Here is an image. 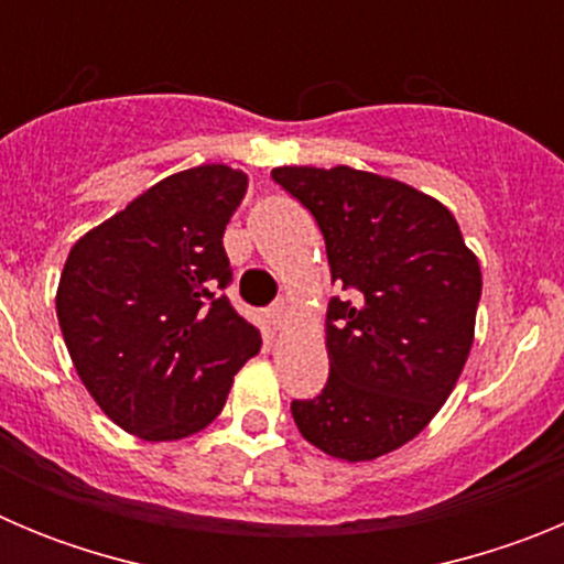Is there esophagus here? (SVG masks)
Returning <instances> with one entry per match:
<instances>
[{"mask_svg": "<svg viewBox=\"0 0 564 564\" xmlns=\"http://www.w3.org/2000/svg\"><path fill=\"white\" fill-rule=\"evenodd\" d=\"M268 318H271V325L276 327V330H282V327L288 325V305H285V302H273V305L268 307Z\"/></svg>", "mask_w": 564, "mask_h": 564, "instance_id": "obj_1", "label": "esophagus"}]
</instances>
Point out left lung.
Returning <instances> with one entry per match:
<instances>
[{
  "instance_id": "left-lung-1",
  "label": "left lung",
  "mask_w": 564,
  "mask_h": 564,
  "mask_svg": "<svg viewBox=\"0 0 564 564\" xmlns=\"http://www.w3.org/2000/svg\"><path fill=\"white\" fill-rule=\"evenodd\" d=\"M273 181L316 217L330 276V378L291 415L341 460L398 449L455 390L475 341L482 276L446 206L350 166H279Z\"/></svg>"
}]
</instances>
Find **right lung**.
<instances>
[{
  "instance_id": "1",
  "label": "right lung",
  "mask_w": 564,
  "mask_h": 564,
  "mask_svg": "<svg viewBox=\"0 0 564 564\" xmlns=\"http://www.w3.org/2000/svg\"><path fill=\"white\" fill-rule=\"evenodd\" d=\"M248 177L223 163L186 169L78 239L56 313L84 387L121 430L181 441L226 406L262 336L228 302L223 234Z\"/></svg>"
}]
</instances>
